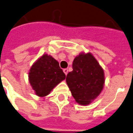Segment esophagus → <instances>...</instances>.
Here are the masks:
<instances>
[{
    "label": "esophagus",
    "mask_w": 133,
    "mask_h": 133,
    "mask_svg": "<svg viewBox=\"0 0 133 133\" xmlns=\"http://www.w3.org/2000/svg\"><path fill=\"white\" fill-rule=\"evenodd\" d=\"M63 71H64V73L65 74V75H67V74H68V69H64L63 70Z\"/></svg>",
    "instance_id": "34e87169"
}]
</instances>
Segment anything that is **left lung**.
Instances as JSON below:
<instances>
[{"label": "left lung", "mask_w": 133, "mask_h": 133, "mask_svg": "<svg viewBox=\"0 0 133 133\" xmlns=\"http://www.w3.org/2000/svg\"><path fill=\"white\" fill-rule=\"evenodd\" d=\"M72 68L66 78L72 96L80 105H89L103 90V69L90 52H81L75 57Z\"/></svg>", "instance_id": "left-lung-1"}]
</instances>
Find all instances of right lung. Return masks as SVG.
<instances>
[{"mask_svg": "<svg viewBox=\"0 0 133 133\" xmlns=\"http://www.w3.org/2000/svg\"><path fill=\"white\" fill-rule=\"evenodd\" d=\"M28 74L32 88L40 97L48 95L66 78L59 62L47 54L42 55L32 64Z\"/></svg>", "mask_w": 133, "mask_h": 133, "instance_id": "add662e5", "label": "right lung"}]
</instances>
